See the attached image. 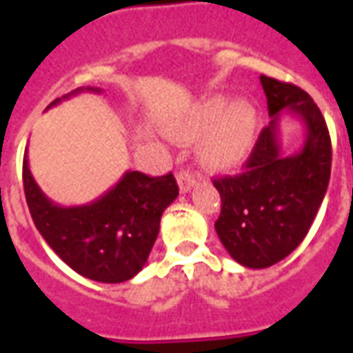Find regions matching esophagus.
<instances>
[{"mask_svg":"<svg viewBox=\"0 0 353 353\" xmlns=\"http://www.w3.org/2000/svg\"><path fill=\"white\" fill-rule=\"evenodd\" d=\"M196 183V177L192 172L189 170H179V174H177V185H179V191L181 192H189Z\"/></svg>","mask_w":353,"mask_h":353,"instance_id":"obj_1","label":"esophagus"}]
</instances>
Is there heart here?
I'll use <instances>...</instances> for the list:
<instances>
[{
	"label": "heart",
	"mask_w": 353,
	"mask_h": 353,
	"mask_svg": "<svg viewBox=\"0 0 353 353\" xmlns=\"http://www.w3.org/2000/svg\"><path fill=\"white\" fill-rule=\"evenodd\" d=\"M177 141L200 139V162L210 170L227 172L238 168L255 145L257 113L250 101L236 100L229 105L225 96H210L194 103L191 111L168 126Z\"/></svg>",
	"instance_id": "b5f03b06"
}]
</instances>
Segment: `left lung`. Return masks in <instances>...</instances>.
<instances>
[{"label": "left lung", "mask_w": 353, "mask_h": 353, "mask_svg": "<svg viewBox=\"0 0 353 353\" xmlns=\"http://www.w3.org/2000/svg\"><path fill=\"white\" fill-rule=\"evenodd\" d=\"M270 123L263 128L240 176L214 179L221 194L217 236L232 259L266 268L285 259L308 234L331 177L325 119L303 88L261 75ZM291 114L305 126L303 147L281 149L279 121Z\"/></svg>", "instance_id": "obj_1"}]
</instances>
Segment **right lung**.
I'll list each match as a JSON object with an SVG mask.
<instances>
[{"label": "right lung", "instance_id": "obj_1", "mask_svg": "<svg viewBox=\"0 0 353 353\" xmlns=\"http://www.w3.org/2000/svg\"><path fill=\"white\" fill-rule=\"evenodd\" d=\"M85 90L101 92L77 88L49 108ZM22 179L30 214L45 242L75 272L101 283L130 280L143 268L159 236L162 214L179 194L172 174L149 177L128 170L100 199L83 206H60L35 183L28 153Z\"/></svg>", "mask_w": 353, "mask_h": 353}]
</instances>
